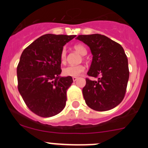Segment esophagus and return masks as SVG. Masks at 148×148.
<instances>
[{"label": "esophagus", "instance_id": "obj_1", "mask_svg": "<svg viewBox=\"0 0 148 148\" xmlns=\"http://www.w3.org/2000/svg\"><path fill=\"white\" fill-rule=\"evenodd\" d=\"M73 82H75V81L78 80V77H73Z\"/></svg>", "mask_w": 148, "mask_h": 148}]
</instances>
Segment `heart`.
Returning a JSON list of instances; mask_svg holds the SVG:
<instances>
[{"instance_id":"heart-1","label":"heart","mask_w":148,"mask_h":148,"mask_svg":"<svg viewBox=\"0 0 148 148\" xmlns=\"http://www.w3.org/2000/svg\"><path fill=\"white\" fill-rule=\"evenodd\" d=\"M74 49L82 56H85L87 54V49L82 44H75L74 46ZM66 59V51L65 49H63L61 53V61L62 63H64ZM85 70V67L83 65H75V66H68L64 68L63 74L65 76L76 77L83 73Z\"/></svg>"}]
</instances>
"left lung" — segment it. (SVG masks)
<instances>
[{
	"label": "left lung",
	"instance_id": "8db88e82",
	"mask_svg": "<svg viewBox=\"0 0 148 148\" xmlns=\"http://www.w3.org/2000/svg\"><path fill=\"white\" fill-rule=\"evenodd\" d=\"M90 47L92 59L87 75L98 81L86 79L82 90L89 108L106 111L116 108L125 97L129 79L128 61L119 44L100 34L81 35L76 38Z\"/></svg>",
	"mask_w": 148,
	"mask_h": 148
}]
</instances>
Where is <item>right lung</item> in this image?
<instances>
[{"instance_id":"1","label":"right lung","mask_w":148,"mask_h":148,"mask_svg":"<svg viewBox=\"0 0 148 148\" xmlns=\"http://www.w3.org/2000/svg\"><path fill=\"white\" fill-rule=\"evenodd\" d=\"M76 35L46 34L23 51L17 67L18 91L34 113L41 117L58 114L65 108L71 76L61 77L63 47Z\"/></svg>"}]
</instances>
